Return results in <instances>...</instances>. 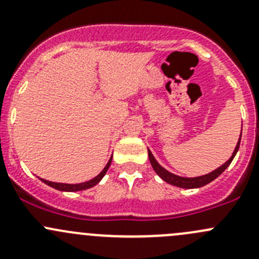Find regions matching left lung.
<instances>
[{"mask_svg": "<svg viewBox=\"0 0 259 259\" xmlns=\"http://www.w3.org/2000/svg\"><path fill=\"white\" fill-rule=\"evenodd\" d=\"M241 137H242V134H241ZM241 137H239V140H238V143H237L236 149H234L233 154H232V156L229 158V160H227L223 165H221L219 168H217L215 170H213L211 173L205 174V176H202V177H195V178H184V177H179V176H176V174L170 173V171H168L166 169H164L163 166H161L160 164L156 161V159L154 158V155L151 154V151L148 149L149 160H150V164H151V166H153L154 171H155V173L158 174V176L160 177L164 182L169 183V184L176 185V187H179V188H185V189H193V188L204 187V185H207L208 183L213 182L214 179L218 178V177L221 176V174L223 173L227 168H228L229 164L232 163L233 158L236 156L237 151H238L239 144H241Z\"/></svg>", "mask_w": 259, "mask_h": 259, "instance_id": "8db88e82", "label": "left lung"}]
</instances>
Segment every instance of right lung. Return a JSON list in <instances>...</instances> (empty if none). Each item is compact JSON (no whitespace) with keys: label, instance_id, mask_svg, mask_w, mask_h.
<instances>
[{"label":"right lung","instance_id":"right-lung-1","mask_svg":"<svg viewBox=\"0 0 259 259\" xmlns=\"http://www.w3.org/2000/svg\"><path fill=\"white\" fill-rule=\"evenodd\" d=\"M111 159H113V156L109 159L108 164H106L105 168L101 170L100 174H98L95 178H93L91 180H88V182H85V183H80V184H65V183H55V182H49V180L41 179V178L40 179L42 180L45 184H48V185H50V187L55 188V189H57V190H61V192H79V190H85V189H89V188L94 187V185H96L101 179L104 178V176L106 174V171H108L109 166H110V164H111Z\"/></svg>","mask_w":259,"mask_h":259}]
</instances>
